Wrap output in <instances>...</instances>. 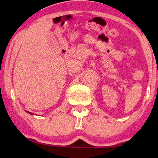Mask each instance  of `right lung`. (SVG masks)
I'll return each instance as SVG.
<instances>
[{
    "label": "right lung",
    "instance_id": "add662e5",
    "mask_svg": "<svg viewBox=\"0 0 158 158\" xmlns=\"http://www.w3.org/2000/svg\"><path fill=\"white\" fill-rule=\"evenodd\" d=\"M27 112H28V113H29V114H31V112H29V111H27Z\"/></svg>",
    "mask_w": 158,
    "mask_h": 158
}]
</instances>
